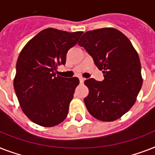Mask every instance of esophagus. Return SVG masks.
I'll return each instance as SVG.
<instances>
[{
    "mask_svg": "<svg viewBox=\"0 0 155 155\" xmlns=\"http://www.w3.org/2000/svg\"><path fill=\"white\" fill-rule=\"evenodd\" d=\"M84 80L85 79L84 77H80V82L81 83V84H83V83L84 82Z\"/></svg>",
    "mask_w": 155,
    "mask_h": 155,
    "instance_id": "34e87169",
    "label": "esophagus"
}]
</instances>
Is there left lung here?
I'll return each mask as SVG.
<instances>
[{
	"label": "left lung",
	"mask_w": 155,
	"mask_h": 155,
	"mask_svg": "<svg viewBox=\"0 0 155 155\" xmlns=\"http://www.w3.org/2000/svg\"><path fill=\"white\" fill-rule=\"evenodd\" d=\"M78 44L92 56L104 74L103 81H84L89 93L84 98L87 111L102 121H113L132 108L142 85L141 63L125 35L114 28L84 33Z\"/></svg>",
	"instance_id": "obj_1"
}]
</instances>
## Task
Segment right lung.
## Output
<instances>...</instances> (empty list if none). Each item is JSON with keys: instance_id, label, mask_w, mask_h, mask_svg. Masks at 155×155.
I'll use <instances>...</instances> for the list:
<instances>
[{"instance_id": "add662e5", "label": "right lung", "mask_w": 155, "mask_h": 155, "mask_svg": "<svg viewBox=\"0 0 155 155\" xmlns=\"http://www.w3.org/2000/svg\"><path fill=\"white\" fill-rule=\"evenodd\" d=\"M84 32L47 28L26 43L18 56L13 86L20 106L37 125L52 127L64 120L80 80L56 76L68 50Z\"/></svg>"}]
</instances>
